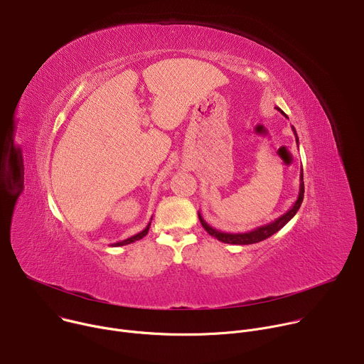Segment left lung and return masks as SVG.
<instances>
[{
	"label": "left lung",
	"mask_w": 364,
	"mask_h": 364,
	"mask_svg": "<svg viewBox=\"0 0 364 364\" xmlns=\"http://www.w3.org/2000/svg\"><path fill=\"white\" fill-rule=\"evenodd\" d=\"M285 118H288L279 108H277ZM292 131H294V135H295V141L298 144V135H296V131L295 128L292 127ZM302 198H304V176H302V170H301V176H299V193H298V197H296V201L294 203V205L291 207V209L284 213L281 218L275 219L274 222L271 223H267L264 226H259L253 230H249V232H245V233H226V232H220L215 228H212L209 223H207L203 216L200 215L198 212V219L201 222V226L205 229V232L212 235L213 237H216L218 240L223 242V243H230V245H252V243H257V242H262L265 239H268L269 236H272L274 233H277L278 230H281L298 212V209L301 207V203H302Z\"/></svg>",
	"instance_id": "1"
}]
</instances>
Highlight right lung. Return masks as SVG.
Returning a JSON list of instances; mask_svg holds the SVG:
<instances>
[{
  "label": "right lung",
  "mask_w": 364,
  "mask_h": 364,
  "mask_svg": "<svg viewBox=\"0 0 364 364\" xmlns=\"http://www.w3.org/2000/svg\"><path fill=\"white\" fill-rule=\"evenodd\" d=\"M151 220H152V218H151ZM149 226H151V222L146 225V228H145L142 232H139V233H136V235H134V236H131V237H128V239H125V240H122V242H117V243H114V246H124V245H129V243H132V242H135V240L142 239V237L148 233Z\"/></svg>",
  "instance_id": "right-lung-1"
}]
</instances>
